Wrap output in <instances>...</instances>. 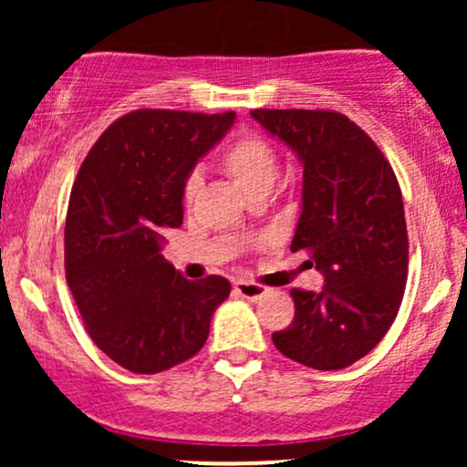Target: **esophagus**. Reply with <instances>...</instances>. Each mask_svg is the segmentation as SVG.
Returning a JSON list of instances; mask_svg holds the SVG:
<instances>
[{
  "label": "esophagus",
  "mask_w": 467,
  "mask_h": 467,
  "mask_svg": "<svg viewBox=\"0 0 467 467\" xmlns=\"http://www.w3.org/2000/svg\"><path fill=\"white\" fill-rule=\"evenodd\" d=\"M234 289L239 292V296L248 298V301H259V298H264L265 292H267V289L264 285H259V283L244 281V278L234 281Z\"/></svg>",
  "instance_id": "obj_1"
}]
</instances>
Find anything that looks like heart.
<instances>
[{"instance_id": "1", "label": "heart", "mask_w": 467, "mask_h": 467, "mask_svg": "<svg viewBox=\"0 0 467 467\" xmlns=\"http://www.w3.org/2000/svg\"><path fill=\"white\" fill-rule=\"evenodd\" d=\"M223 173L233 180V184L245 197L254 200L267 195L278 178V153L270 142L259 133H244L234 140L219 158ZM202 191V178L192 173L186 178L182 189V200L186 206H192Z\"/></svg>"}]
</instances>
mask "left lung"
I'll return each mask as SVG.
<instances>
[{"instance_id":"8db88e82","label":"left lung","mask_w":467,"mask_h":467,"mask_svg":"<svg viewBox=\"0 0 467 467\" xmlns=\"http://www.w3.org/2000/svg\"><path fill=\"white\" fill-rule=\"evenodd\" d=\"M298 155L303 203L292 252L307 250L320 292L292 289L294 320L275 331L283 356L318 371L358 362L393 325L409 276L404 202L389 160L349 118L327 109H254Z\"/></svg>"}]
</instances>
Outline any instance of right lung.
<instances>
[{"label": "right lung", "instance_id": "add662e5", "mask_svg": "<svg viewBox=\"0 0 467 467\" xmlns=\"http://www.w3.org/2000/svg\"><path fill=\"white\" fill-rule=\"evenodd\" d=\"M234 111L136 109L118 118L80 164L66 217V278L85 329L131 373L189 360L228 298L223 276L189 281L160 254L184 217L192 166L226 136Z\"/></svg>", "mask_w": 467, "mask_h": 467}]
</instances>
